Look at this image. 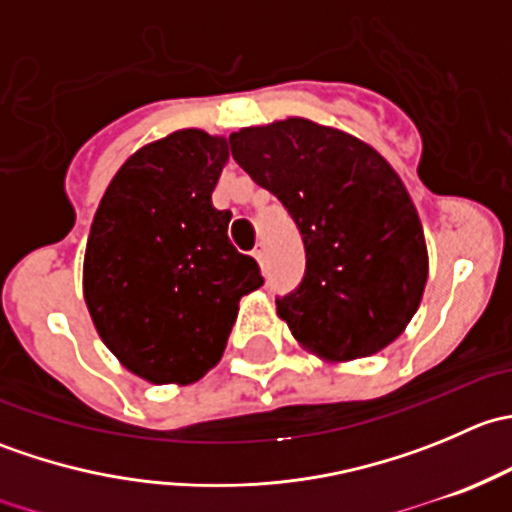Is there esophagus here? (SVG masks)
<instances>
[{"label":"esophagus","mask_w":512,"mask_h":512,"mask_svg":"<svg viewBox=\"0 0 512 512\" xmlns=\"http://www.w3.org/2000/svg\"><path fill=\"white\" fill-rule=\"evenodd\" d=\"M252 257L260 262V267H265V245H262V242L255 247V250H252Z\"/></svg>","instance_id":"1"}]
</instances>
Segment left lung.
Here are the masks:
<instances>
[{
	"instance_id": "1",
	"label": "left lung",
	"mask_w": 512,
	"mask_h": 512,
	"mask_svg": "<svg viewBox=\"0 0 512 512\" xmlns=\"http://www.w3.org/2000/svg\"><path fill=\"white\" fill-rule=\"evenodd\" d=\"M230 151L302 235L307 270L277 299L292 337L327 361L389 347L428 280L421 220L396 170L369 143L307 118L240 128Z\"/></svg>"
}]
</instances>
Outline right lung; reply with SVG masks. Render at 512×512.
Segmentation results:
<instances>
[{"mask_svg":"<svg viewBox=\"0 0 512 512\" xmlns=\"http://www.w3.org/2000/svg\"><path fill=\"white\" fill-rule=\"evenodd\" d=\"M227 141L183 128L138 148L91 223L84 299L98 337L151 384H193L225 352L242 294L262 287L213 208Z\"/></svg>","mask_w":512,"mask_h":512,"instance_id":"add662e5","label":"right lung"}]
</instances>
